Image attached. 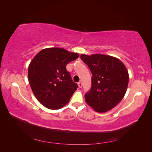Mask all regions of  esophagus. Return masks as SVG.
Instances as JSON below:
<instances>
[{
  "instance_id": "obj_1",
  "label": "esophagus",
  "mask_w": 152,
  "mask_h": 152,
  "mask_svg": "<svg viewBox=\"0 0 152 152\" xmlns=\"http://www.w3.org/2000/svg\"><path fill=\"white\" fill-rule=\"evenodd\" d=\"M78 86H79V88H81V87H82V82H78Z\"/></svg>"
}]
</instances>
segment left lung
<instances>
[{
	"instance_id": "8db88e82",
	"label": "left lung",
	"mask_w": 152,
	"mask_h": 152,
	"mask_svg": "<svg viewBox=\"0 0 152 152\" xmlns=\"http://www.w3.org/2000/svg\"><path fill=\"white\" fill-rule=\"evenodd\" d=\"M93 77L90 91L85 94L87 104L94 111L104 113L121 102L127 89L129 73L120 59L108 55L81 54Z\"/></svg>"
}]
</instances>
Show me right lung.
I'll use <instances>...</instances> for the list:
<instances>
[{
	"instance_id": "right-lung-1",
	"label": "right lung",
	"mask_w": 152,
	"mask_h": 152,
	"mask_svg": "<svg viewBox=\"0 0 152 152\" xmlns=\"http://www.w3.org/2000/svg\"><path fill=\"white\" fill-rule=\"evenodd\" d=\"M78 53L59 48L44 49L28 66V79L35 98L45 107L60 109L70 101L78 86L66 69Z\"/></svg>"
}]
</instances>
